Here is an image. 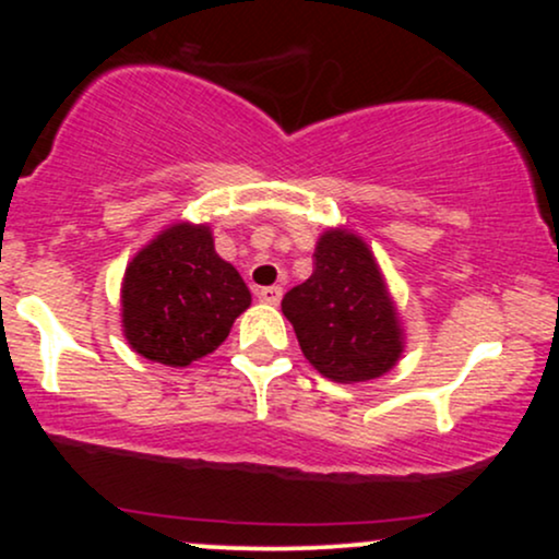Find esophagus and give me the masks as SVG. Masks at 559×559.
Wrapping results in <instances>:
<instances>
[{
    "mask_svg": "<svg viewBox=\"0 0 559 559\" xmlns=\"http://www.w3.org/2000/svg\"><path fill=\"white\" fill-rule=\"evenodd\" d=\"M260 301H265V305H278L281 297H284V292H281V286H265L258 292Z\"/></svg>",
    "mask_w": 559,
    "mask_h": 559,
    "instance_id": "34e87169",
    "label": "esophagus"
}]
</instances>
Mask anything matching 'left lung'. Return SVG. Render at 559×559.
<instances>
[{
	"instance_id": "obj_1",
	"label": "left lung",
	"mask_w": 559,
	"mask_h": 559,
	"mask_svg": "<svg viewBox=\"0 0 559 559\" xmlns=\"http://www.w3.org/2000/svg\"><path fill=\"white\" fill-rule=\"evenodd\" d=\"M312 258L310 278L281 301L305 357L338 383L383 376L402 355V329L373 252L349 230H325Z\"/></svg>"
}]
</instances>
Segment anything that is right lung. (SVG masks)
Masks as SVG:
<instances>
[{"instance_id": "right-lung-1", "label": "right lung", "mask_w": 559, "mask_h": 559, "mask_svg": "<svg viewBox=\"0 0 559 559\" xmlns=\"http://www.w3.org/2000/svg\"><path fill=\"white\" fill-rule=\"evenodd\" d=\"M249 301L239 271L217 258L210 228L178 223L126 267V338L146 360L183 368L226 342Z\"/></svg>"}]
</instances>
